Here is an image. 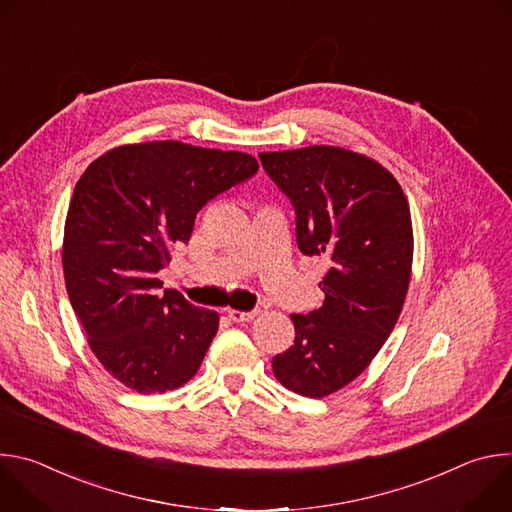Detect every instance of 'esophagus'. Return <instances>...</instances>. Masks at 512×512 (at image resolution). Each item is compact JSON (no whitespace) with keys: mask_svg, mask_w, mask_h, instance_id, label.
Segmentation results:
<instances>
[{"mask_svg":"<svg viewBox=\"0 0 512 512\" xmlns=\"http://www.w3.org/2000/svg\"><path fill=\"white\" fill-rule=\"evenodd\" d=\"M257 316V312L253 310V312H241V310H229V318L233 320V322H241V324H245V322H251L253 318Z\"/></svg>","mask_w":512,"mask_h":512,"instance_id":"obj_1","label":"esophagus"}]
</instances>
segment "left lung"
Wrapping results in <instances>:
<instances>
[{
  "mask_svg": "<svg viewBox=\"0 0 512 512\" xmlns=\"http://www.w3.org/2000/svg\"><path fill=\"white\" fill-rule=\"evenodd\" d=\"M259 160L296 208L300 251L328 261L324 304L291 314L296 340L273 358V375L322 399L369 367L399 320L413 263L409 202L387 168L352 150L308 145Z\"/></svg>",
  "mask_w": 512,
  "mask_h": 512,
  "instance_id": "8db88e82",
  "label": "left lung"
}]
</instances>
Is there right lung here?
Masks as SVG:
<instances>
[{"label":"right lung","instance_id":"right-lung-1","mask_svg":"<svg viewBox=\"0 0 512 512\" xmlns=\"http://www.w3.org/2000/svg\"><path fill=\"white\" fill-rule=\"evenodd\" d=\"M259 170L253 156L182 141L125 143L81 176L64 223L66 291L93 354L125 387L166 393L188 383L218 330L156 277L196 212Z\"/></svg>","mask_w":512,"mask_h":512}]
</instances>
